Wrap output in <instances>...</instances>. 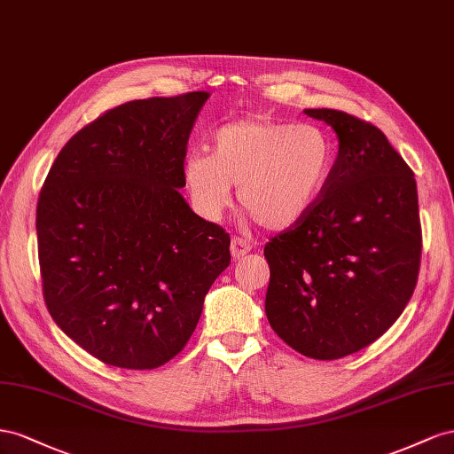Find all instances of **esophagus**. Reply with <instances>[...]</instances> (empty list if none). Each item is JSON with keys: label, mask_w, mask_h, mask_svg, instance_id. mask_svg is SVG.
<instances>
[{"label": "esophagus", "mask_w": 454, "mask_h": 454, "mask_svg": "<svg viewBox=\"0 0 454 454\" xmlns=\"http://www.w3.org/2000/svg\"><path fill=\"white\" fill-rule=\"evenodd\" d=\"M251 249H253V245H251L247 239H243V238H231L230 253H231V256H234V258L245 256Z\"/></svg>", "instance_id": "esophagus-1"}]
</instances>
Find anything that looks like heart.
<instances>
[{"instance_id":"obj_1","label":"heart","mask_w":454,"mask_h":454,"mask_svg":"<svg viewBox=\"0 0 454 454\" xmlns=\"http://www.w3.org/2000/svg\"><path fill=\"white\" fill-rule=\"evenodd\" d=\"M333 169L329 135L314 123L247 118L218 127L211 153L190 152L183 176L193 205L218 218L238 198L268 230H287L314 209Z\"/></svg>"}]
</instances>
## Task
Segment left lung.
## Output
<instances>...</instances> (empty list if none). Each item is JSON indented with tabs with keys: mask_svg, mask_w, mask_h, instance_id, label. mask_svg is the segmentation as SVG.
I'll list each match as a JSON object with an SVG mask.
<instances>
[{
	"mask_svg": "<svg viewBox=\"0 0 454 454\" xmlns=\"http://www.w3.org/2000/svg\"><path fill=\"white\" fill-rule=\"evenodd\" d=\"M304 114L334 129L339 155L314 209L266 243V316L296 352L339 359L390 329L417 287V183L379 127L340 110Z\"/></svg>",
	"mask_w": 454,
	"mask_h": 454,
	"instance_id": "left-lung-1",
	"label": "left lung"
}]
</instances>
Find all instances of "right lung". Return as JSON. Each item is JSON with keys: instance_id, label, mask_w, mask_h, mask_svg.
Returning a JSON list of instances; mask_svg holds the SVG:
<instances>
[{"instance_id": "1", "label": "right lung", "mask_w": 454, "mask_h": 454, "mask_svg": "<svg viewBox=\"0 0 454 454\" xmlns=\"http://www.w3.org/2000/svg\"><path fill=\"white\" fill-rule=\"evenodd\" d=\"M209 93L131 100L60 150L37 200L51 317L102 364L155 369L196 329L230 236L190 209L186 146Z\"/></svg>"}]
</instances>
